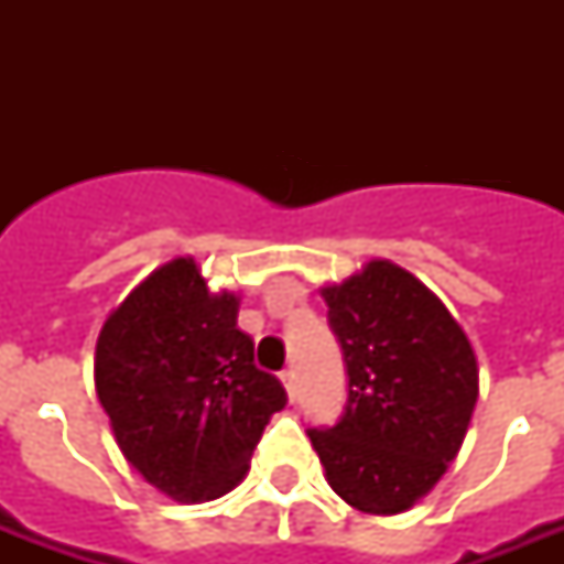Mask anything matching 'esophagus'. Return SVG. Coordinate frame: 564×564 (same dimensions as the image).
I'll return each instance as SVG.
<instances>
[{
	"label": "esophagus",
	"mask_w": 564,
	"mask_h": 564,
	"mask_svg": "<svg viewBox=\"0 0 564 564\" xmlns=\"http://www.w3.org/2000/svg\"><path fill=\"white\" fill-rule=\"evenodd\" d=\"M281 380H283V386H286V394H290V401H292V398L299 394V377H295V371L292 369H286V371H281Z\"/></svg>",
	"instance_id": "1"
}]
</instances>
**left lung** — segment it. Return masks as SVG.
I'll list each match as a JSON object with an SVG mask.
<instances>
[{"label":"left lung","mask_w":564,"mask_h":564,"mask_svg":"<svg viewBox=\"0 0 564 564\" xmlns=\"http://www.w3.org/2000/svg\"><path fill=\"white\" fill-rule=\"evenodd\" d=\"M343 345L348 401L307 436L330 489L369 516L427 495L463 447L477 403V357L447 307L401 265L371 260L322 290Z\"/></svg>","instance_id":"left-lung-1"}]
</instances>
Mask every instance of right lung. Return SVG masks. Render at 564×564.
Instances as JSON below:
<instances>
[{"mask_svg":"<svg viewBox=\"0 0 564 564\" xmlns=\"http://www.w3.org/2000/svg\"><path fill=\"white\" fill-rule=\"evenodd\" d=\"M237 313L234 292H210L193 257H178L110 313L96 343V394L119 451L181 503L234 489L286 406Z\"/></svg>","mask_w":564,"mask_h":564,"instance_id":"right-lung-1","label":"right lung"}]
</instances>
